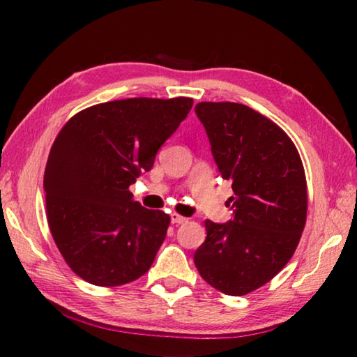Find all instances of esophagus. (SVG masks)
Instances as JSON below:
<instances>
[{
    "instance_id": "obj_1",
    "label": "esophagus",
    "mask_w": 357,
    "mask_h": 357,
    "mask_svg": "<svg viewBox=\"0 0 357 357\" xmlns=\"http://www.w3.org/2000/svg\"><path fill=\"white\" fill-rule=\"evenodd\" d=\"M170 217H172V223H176V225H179V223H184L187 220L185 217L179 215V214H172Z\"/></svg>"
}]
</instances>
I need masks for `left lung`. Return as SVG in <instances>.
<instances>
[{"mask_svg": "<svg viewBox=\"0 0 357 357\" xmlns=\"http://www.w3.org/2000/svg\"><path fill=\"white\" fill-rule=\"evenodd\" d=\"M222 178L231 183L233 217L206 220V241L193 261L211 287L244 296L279 274L299 244L307 215V184L298 149L273 121L234 102H200Z\"/></svg>", "mask_w": 357, "mask_h": 357, "instance_id": "obj_1", "label": "left lung"}]
</instances>
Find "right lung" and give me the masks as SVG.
<instances>
[{
    "label": "right lung",
    "mask_w": 357,
    "mask_h": 357,
    "mask_svg": "<svg viewBox=\"0 0 357 357\" xmlns=\"http://www.w3.org/2000/svg\"><path fill=\"white\" fill-rule=\"evenodd\" d=\"M189 98H134L89 107L59 132L44 192L52 236L66 263L98 287L134 282L151 268L170 215L134 202L129 185L190 112Z\"/></svg>",
    "instance_id": "right-lung-1"
}]
</instances>
